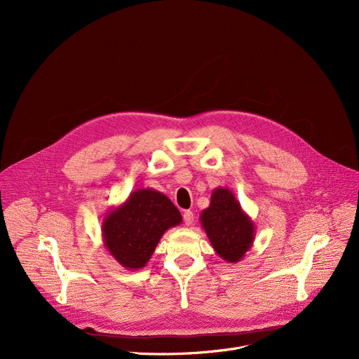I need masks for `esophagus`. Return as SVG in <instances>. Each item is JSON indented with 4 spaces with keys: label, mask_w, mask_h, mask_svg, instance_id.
Here are the masks:
<instances>
[{
    "label": "esophagus",
    "mask_w": 359,
    "mask_h": 359,
    "mask_svg": "<svg viewBox=\"0 0 359 359\" xmlns=\"http://www.w3.org/2000/svg\"><path fill=\"white\" fill-rule=\"evenodd\" d=\"M183 220H184V224H186V226H191L193 222H194L193 213H191L190 210H184V213H183Z\"/></svg>",
    "instance_id": "esophagus-1"
}]
</instances>
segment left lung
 Here are the masks:
<instances>
[{
    "mask_svg": "<svg viewBox=\"0 0 359 359\" xmlns=\"http://www.w3.org/2000/svg\"><path fill=\"white\" fill-rule=\"evenodd\" d=\"M200 223L219 257L227 263L241 262L252 247L254 222L241 209L234 193L226 187L213 190L209 208L200 215Z\"/></svg>",
    "mask_w": 359,
    "mask_h": 359,
    "instance_id": "8db88e82",
    "label": "left lung"
}]
</instances>
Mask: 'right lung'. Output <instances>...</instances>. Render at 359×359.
<instances>
[{
	"mask_svg": "<svg viewBox=\"0 0 359 359\" xmlns=\"http://www.w3.org/2000/svg\"><path fill=\"white\" fill-rule=\"evenodd\" d=\"M182 223L170 198L155 189H137L125 203L109 210L102 222V240L126 270L143 269L162 236Z\"/></svg>",
	"mask_w": 359,
	"mask_h": 359,
	"instance_id": "1",
	"label": "right lung"
}]
</instances>
